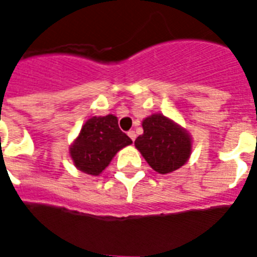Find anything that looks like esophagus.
I'll list each match as a JSON object with an SVG mask.
<instances>
[{"mask_svg":"<svg viewBox=\"0 0 257 257\" xmlns=\"http://www.w3.org/2000/svg\"><path fill=\"white\" fill-rule=\"evenodd\" d=\"M128 136H129V137H131V140H132V141H135L136 137H137V135H136L135 131H129Z\"/></svg>","mask_w":257,"mask_h":257,"instance_id":"1","label":"esophagus"}]
</instances>
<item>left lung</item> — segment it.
Masks as SVG:
<instances>
[{
  "label": "left lung",
  "mask_w": 257,
  "mask_h": 257,
  "mask_svg": "<svg viewBox=\"0 0 257 257\" xmlns=\"http://www.w3.org/2000/svg\"><path fill=\"white\" fill-rule=\"evenodd\" d=\"M144 133L135 141L141 155L162 175L180 169L192 153V137L183 126L162 113H153L142 121Z\"/></svg>",
  "instance_id": "1"
}]
</instances>
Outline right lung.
Listing matches in <instances>:
<instances>
[{
    "label": "right lung",
    "mask_w": 257,
    "mask_h": 257,
    "mask_svg": "<svg viewBox=\"0 0 257 257\" xmlns=\"http://www.w3.org/2000/svg\"><path fill=\"white\" fill-rule=\"evenodd\" d=\"M131 144L132 140L118 128L116 116H92L82 125L79 135L69 148V154L79 171L98 176L116 153Z\"/></svg>",
    "instance_id": "1"
}]
</instances>
